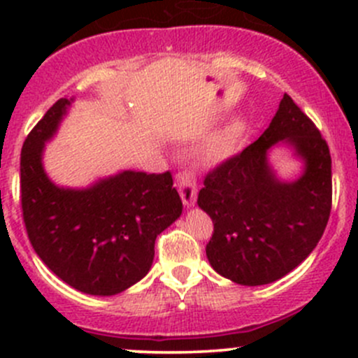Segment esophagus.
Instances as JSON below:
<instances>
[{
  "instance_id": "esophagus-1",
  "label": "esophagus",
  "mask_w": 358,
  "mask_h": 358,
  "mask_svg": "<svg viewBox=\"0 0 358 358\" xmlns=\"http://www.w3.org/2000/svg\"><path fill=\"white\" fill-rule=\"evenodd\" d=\"M180 197L187 208H192L197 199V180L192 171H185L178 176Z\"/></svg>"
}]
</instances>
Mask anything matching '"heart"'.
<instances>
[{"label":"heart","instance_id":"b5f03b06","mask_svg":"<svg viewBox=\"0 0 358 358\" xmlns=\"http://www.w3.org/2000/svg\"><path fill=\"white\" fill-rule=\"evenodd\" d=\"M244 133H246V126L243 121H232L220 128L206 140L204 149H202L206 157L213 159V161H223V159L232 157L243 145Z\"/></svg>","mask_w":358,"mask_h":358}]
</instances>
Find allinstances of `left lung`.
Segmentation results:
<instances>
[{"label": "left lung", "instance_id": "left-lung-1", "mask_svg": "<svg viewBox=\"0 0 358 358\" xmlns=\"http://www.w3.org/2000/svg\"><path fill=\"white\" fill-rule=\"evenodd\" d=\"M280 145L302 161L298 179L282 180L273 169L269 152ZM331 201L329 147L284 95L262 136L206 176L197 204L215 225L206 246L209 265L241 286L282 279L315 249L329 220Z\"/></svg>", "mask_w": 358, "mask_h": 358}]
</instances>
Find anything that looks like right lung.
Returning a JSON list of instances; mask_svg holds the SVG:
<instances>
[{
  "label": "right lung",
  "instance_id": "right-lung-1",
  "mask_svg": "<svg viewBox=\"0 0 358 358\" xmlns=\"http://www.w3.org/2000/svg\"><path fill=\"white\" fill-rule=\"evenodd\" d=\"M74 99H60L25 138L20 194L29 241L46 266L74 289L114 296L149 273L154 244L182 215L171 173L124 169L88 187H60L45 171V145Z\"/></svg>",
  "mask_w": 358,
  "mask_h": 358
}]
</instances>
